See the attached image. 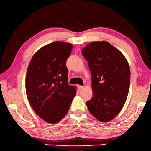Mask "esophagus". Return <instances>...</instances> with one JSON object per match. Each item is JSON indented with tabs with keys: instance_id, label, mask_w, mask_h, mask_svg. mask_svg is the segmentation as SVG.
<instances>
[{
	"instance_id": "obj_1",
	"label": "esophagus",
	"mask_w": 151,
	"mask_h": 151,
	"mask_svg": "<svg viewBox=\"0 0 151 151\" xmlns=\"http://www.w3.org/2000/svg\"><path fill=\"white\" fill-rule=\"evenodd\" d=\"M78 89H79V90H81V89H83V88L84 87L83 86H82V85H78Z\"/></svg>"
}]
</instances>
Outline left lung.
Listing matches in <instances>:
<instances>
[{
    "mask_svg": "<svg viewBox=\"0 0 151 151\" xmlns=\"http://www.w3.org/2000/svg\"><path fill=\"white\" fill-rule=\"evenodd\" d=\"M91 73L93 97L86 102L90 113L100 122L118 114L128 95L130 69L126 58L106 41L93 42L81 50Z\"/></svg>",
    "mask_w": 151,
    "mask_h": 151,
    "instance_id": "left-lung-1",
    "label": "left lung"
}]
</instances>
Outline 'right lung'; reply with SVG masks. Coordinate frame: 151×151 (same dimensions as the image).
<instances>
[{
  "instance_id": "obj_1",
  "label": "right lung",
  "mask_w": 151,
  "mask_h": 151,
  "mask_svg": "<svg viewBox=\"0 0 151 151\" xmlns=\"http://www.w3.org/2000/svg\"><path fill=\"white\" fill-rule=\"evenodd\" d=\"M73 45L55 41L39 49L31 58L25 77L28 101L39 117L55 124L63 118L76 95L68 84L67 59Z\"/></svg>"
}]
</instances>
